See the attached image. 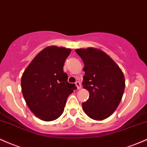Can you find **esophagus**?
<instances>
[{"label":"esophagus","instance_id":"esophagus-1","mask_svg":"<svg viewBox=\"0 0 147 147\" xmlns=\"http://www.w3.org/2000/svg\"><path fill=\"white\" fill-rule=\"evenodd\" d=\"M75 85H76L77 89H81L82 86H81V84H80V82L77 81V82H75Z\"/></svg>","mask_w":147,"mask_h":147}]
</instances>
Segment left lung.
<instances>
[{
  "label": "left lung",
  "instance_id": "obj_1",
  "mask_svg": "<svg viewBox=\"0 0 147 147\" xmlns=\"http://www.w3.org/2000/svg\"><path fill=\"white\" fill-rule=\"evenodd\" d=\"M75 51L84 63L82 84L89 92L88 100L82 103L84 111L94 120L107 119L122 99L125 88L123 72L102 50L88 47Z\"/></svg>",
  "mask_w": 147,
  "mask_h": 147
}]
</instances>
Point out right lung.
<instances>
[{
  "mask_svg": "<svg viewBox=\"0 0 147 147\" xmlns=\"http://www.w3.org/2000/svg\"><path fill=\"white\" fill-rule=\"evenodd\" d=\"M70 49L49 46L30 63L21 80L22 93L30 110L45 121L56 120L63 114L69 95L76 88L67 82L63 72Z\"/></svg>",
  "mask_w": 147,
  "mask_h": 147,
  "instance_id": "1",
  "label": "right lung"
}]
</instances>
